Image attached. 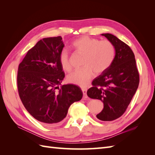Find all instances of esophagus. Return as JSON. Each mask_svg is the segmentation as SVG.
Wrapping results in <instances>:
<instances>
[{"instance_id": "1", "label": "esophagus", "mask_w": 155, "mask_h": 155, "mask_svg": "<svg viewBox=\"0 0 155 155\" xmlns=\"http://www.w3.org/2000/svg\"><path fill=\"white\" fill-rule=\"evenodd\" d=\"M82 91H83V96L85 98H87L88 97L87 95V88H82Z\"/></svg>"}]
</instances>
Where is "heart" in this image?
<instances>
[{"instance_id":"b5f03b06","label":"heart","mask_w":155,"mask_h":155,"mask_svg":"<svg viewBox=\"0 0 155 155\" xmlns=\"http://www.w3.org/2000/svg\"><path fill=\"white\" fill-rule=\"evenodd\" d=\"M72 46L77 54L83 55L81 68L69 74L67 80L72 84L85 87L96 74L103 73L109 68L114 60L116 49L109 41H100L89 37H83L75 40ZM59 61L64 71L72 70L71 57L67 49L62 50L59 54Z\"/></svg>"}]
</instances>
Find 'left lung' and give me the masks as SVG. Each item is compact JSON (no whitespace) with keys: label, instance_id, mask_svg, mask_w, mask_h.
<instances>
[{"label":"left lung","instance_id":"left-lung-1","mask_svg":"<svg viewBox=\"0 0 155 155\" xmlns=\"http://www.w3.org/2000/svg\"><path fill=\"white\" fill-rule=\"evenodd\" d=\"M102 35L113 42L116 54L110 67L92 82L87 95L104 103L103 110L97 115L98 119L111 121L126 111L139 87V73L129 46L113 35Z\"/></svg>","mask_w":155,"mask_h":155}]
</instances>
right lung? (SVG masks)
<instances>
[{
    "label": "right lung",
    "instance_id": "obj_1",
    "mask_svg": "<svg viewBox=\"0 0 155 155\" xmlns=\"http://www.w3.org/2000/svg\"><path fill=\"white\" fill-rule=\"evenodd\" d=\"M64 46L60 36L42 38L18 65L20 98L28 113L46 126L61 123L71 105L83 97L78 87L61 84L65 74L59 54Z\"/></svg>",
    "mask_w": 155,
    "mask_h": 155
}]
</instances>
